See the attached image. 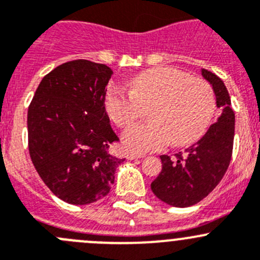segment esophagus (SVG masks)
Masks as SVG:
<instances>
[{
    "mask_svg": "<svg viewBox=\"0 0 260 260\" xmlns=\"http://www.w3.org/2000/svg\"><path fill=\"white\" fill-rule=\"evenodd\" d=\"M143 157H144V154H142V153H127V154H126V158H127V159H137V158Z\"/></svg>",
    "mask_w": 260,
    "mask_h": 260,
    "instance_id": "esophagus-1",
    "label": "esophagus"
}]
</instances>
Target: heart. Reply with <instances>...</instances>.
<instances>
[{
	"instance_id": "1",
	"label": "heart",
	"mask_w": 260,
	"mask_h": 260,
	"mask_svg": "<svg viewBox=\"0 0 260 260\" xmlns=\"http://www.w3.org/2000/svg\"><path fill=\"white\" fill-rule=\"evenodd\" d=\"M106 108L118 127L132 125L149 108L150 120L123 133V144L135 152H150L170 142L185 147L199 140L216 112L211 84L175 68H153L132 79V89L112 88Z\"/></svg>"
}]
</instances>
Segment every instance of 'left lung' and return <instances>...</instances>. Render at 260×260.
<instances>
[{
	"instance_id": "left-lung-1",
	"label": "left lung",
	"mask_w": 260,
	"mask_h": 260,
	"mask_svg": "<svg viewBox=\"0 0 260 260\" xmlns=\"http://www.w3.org/2000/svg\"><path fill=\"white\" fill-rule=\"evenodd\" d=\"M203 76L212 84L217 107L222 108L218 121L211 125L206 135L184 153L160 155L162 171L150 184L152 191L172 207L194 206L204 199L222 180L232 157L235 113L223 81L208 70Z\"/></svg>"
}]
</instances>
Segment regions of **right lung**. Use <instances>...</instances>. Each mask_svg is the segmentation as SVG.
<instances>
[{
  "instance_id": "1",
  "label": "right lung",
  "mask_w": 260,
  "mask_h": 260,
  "mask_svg": "<svg viewBox=\"0 0 260 260\" xmlns=\"http://www.w3.org/2000/svg\"><path fill=\"white\" fill-rule=\"evenodd\" d=\"M112 70L74 60L42 79L28 108L31 162L61 200L84 206L102 199L123 159L110 153L118 137L106 112V85Z\"/></svg>"
}]
</instances>
